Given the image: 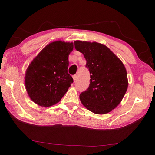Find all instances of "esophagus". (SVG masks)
<instances>
[{
  "instance_id": "1",
  "label": "esophagus",
  "mask_w": 155,
  "mask_h": 155,
  "mask_svg": "<svg viewBox=\"0 0 155 155\" xmlns=\"http://www.w3.org/2000/svg\"><path fill=\"white\" fill-rule=\"evenodd\" d=\"M72 78H73L74 82H75V81L77 80V75H73V76H72Z\"/></svg>"
}]
</instances>
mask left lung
Wrapping results in <instances>:
<instances>
[{
  "instance_id": "obj_1",
  "label": "left lung",
  "mask_w": 155,
  "mask_h": 155,
  "mask_svg": "<svg viewBox=\"0 0 155 155\" xmlns=\"http://www.w3.org/2000/svg\"><path fill=\"white\" fill-rule=\"evenodd\" d=\"M74 43L76 50L83 54L91 74L89 87L80 94L82 104L95 114L109 113L118 106L127 92L126 68L103 44L81 41Z\"/></svg>"
}]
</instances>
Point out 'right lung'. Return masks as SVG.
Segmentation results:
<instances>
[{"label": "right lung", "mask_w": 155, "mask_h": 155, "mask_svg": "<svg viewBox=\"0 0 155 155\" xmlns=\"http://www.w3.org/2000/svg\"><path fill=\"white\" fill-rule=\"evenodd\" d=\"M72 42H52L42 49L25 74V87L31 99L41 107H51L61 100L73 78L68 73Z\"/></svg>", "instance_id": "add662e5"}]
</instances>
